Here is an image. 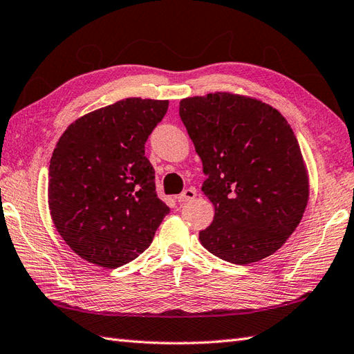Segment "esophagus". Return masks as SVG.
<instances>
[{
	"mask_svg": "<svg viewBox=\"0 0 354 354\" xmlns=\"http://www.w3.org/2000/svg\"><path fill=\"white\" fill-rule=\"evenodd\" d=\"M195 197H197V191H195L194 187H187V189H185L182 194L177 195L176 200H177L178 203H185V201L194 200Z\"/></svg>",
	"mask_w": 354,
	"mask_h": 354,
	"instance_id": "34e87169",
	"label": "esophagus"
}]
</instances>
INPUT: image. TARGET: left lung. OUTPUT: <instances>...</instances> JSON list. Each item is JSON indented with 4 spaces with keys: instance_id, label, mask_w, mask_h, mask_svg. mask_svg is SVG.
I'll use <instances>...</instances> for the list:
<instances>
[{
    "instance_id": "1",
    "label": "left lung",
    "mask_w": 354,
    "mask_h": 354,
    "mask_svg": "<svg viewBox=\"0 0 354 354\" xmlns=\"http://www.w3.org/2000/svg\"><path fill=\"white\" fill-rule=\"evenodd\" d=\"M180 118L207 176L201 191L215 206L203 247L225 262L271 256L300 224L309 177L283 116L262 101L229 92L180 101Z\"/></svg>"
}]
</instances>
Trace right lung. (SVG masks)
Listing matches in <instances>:
<instances>
[{
  "instance_id": "1",
  "label": "right lung",
  "mask_w": 354,
  "mask_h": 354,
  "mask_svg": "<svg viewBox=\"0 0 354 354\" xmlns=\"http://www.w3.org/2000/svg\"><path fill=\"white\" fill-rule=\"evenodd\" d=\"M167 111L168 100L125 98L78 118L60 136L50 160V212L84 261L109 270L131 262L169 214L145 156Z\"/></svg>"
}]
</instances>
